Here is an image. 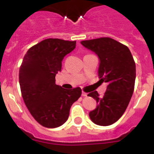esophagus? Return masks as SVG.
I'll return each instance as SVG.
<instances>
[{
  "label": "esophagus",
  "instance_id": "34e87169",
  "mask_svg": "<svg viewBox=\"0 0 154 154\" xmlns=\"http://www.w3.org/2000/svg\"><path fill=\"white\" fill-rule=\"evenodd\" d=\"M82 96L85 97V96H88V93H87V92H82Z\"/></svg>",
  "mask_w": 154,
  "mask_h": 154
}]
</instances>
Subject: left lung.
<instances>
[{
    "label": "left lung",
    "instance_id": "left-lung-1",
    "mask_svg": "<svg viewBox=\"0 0 154 154\" xmlns=\"http://www.w3.org/2000/svg\"><path fill=\"white\" fill-rule=\"evenodd\" d=\"M81 44L98 55L99 81L107 84L103 96L97 91L88 94L98 103L89 117L96 124L109 126L123 116L133 96L135 62L127 46L110 38L82 41Z\"/></svg>",
    "mask_w": 154,
    "mask_h": 154
}]
</instances>
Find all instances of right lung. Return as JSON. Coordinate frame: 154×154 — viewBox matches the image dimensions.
Instances as JSON below:
<instances>
[{"label": "right lung", "instance_id": "right-lung-1", "mask_svg": "<svg viewBox=\"0 0 154 154\" xmlns=\"http://www.w3.org/2000/svg\"><path fill=\"white\" fill-rule=\"evenodd\" d=\"M76 42L58 38L42 41L28 49L19 70V83L27 108L35 120L47 128L67 121L72 105L82 95L79 87L65 89L55 84L62 61Z\"/></svg>", "mask_w": 154, "mask_h": 154}]
</instances>
